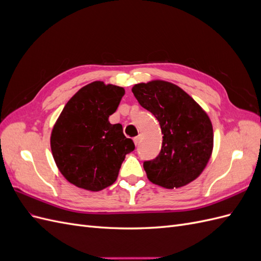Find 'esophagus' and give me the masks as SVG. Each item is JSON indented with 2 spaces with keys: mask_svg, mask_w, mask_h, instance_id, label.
Wrapping results in <instances>:
<instances>
[{
  "mask_svg": "<svg viewBox=\"0 0 261 261\" xmlns=\"http://www.w3.org/2000/svg\"><path fill=\"white\" fill-rule=\"evenodd\" d=\"M140 139H141V136H137V137L134 138V144H135L136 146H138V144H139Z\"/></svg>",
  "mask_w": 261,
  "mask_h": 261,
  "instance_id": "1",
  "label": "esophagus"
}]
</instances>
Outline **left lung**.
<instances>
[{
    "label": "left lung",
    "instance_id": "1",
    "mask_svg": "<svg viewBox=\"0 0 261 261\" xmlns=\"http://www.w3.org/2000/svg\"><path fill=\"white\" fill-rule=\"evenodd\" d=\"M132 91L154 115L163 134L159 155L144 162L148 179L168 189L195 180L213 150V128L206 111L178 86L165 81L136 84Z\"/></svg>",
    "mask_w": 261,
    "mask_h": 261
}]
</instances>
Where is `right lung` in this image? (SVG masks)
I'll return each instance as SVG.
<instances>
[{
    "label": "right lung",
    "mask_w": 261,
    "mask_h": 261,
    "mask_svg": "<svg viewBox=\"0 0 261 261\" xmlns=\"http://www.w3.org/2000/svg\"><path fill=\"white\" fill-rule=\"evenodd\" d=\"M124 93L123 87L97 81L78 90L63 109L50 144L55 164L70 184L91 192L109 187L125 155L135 149L122 125L109 122Z\"/></svg>",
    "instance_id": "obj_1"
}]
</instances>
